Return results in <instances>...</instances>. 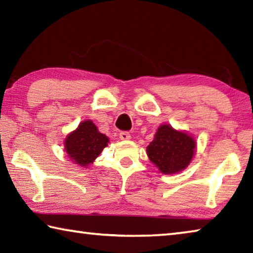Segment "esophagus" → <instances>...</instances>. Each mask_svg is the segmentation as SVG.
<instances>
[{"label": "esophagus", "instance_id": "obj_1", "mask_svg": "<svg viewBox=\"0 0 253 253\" xmlns=\"http://www.w3.org/2000/svg\"><path fill=\"white\" fill-rule=\"evenodd\" d=\"M119 138H121L122 140H129L130 134L128 131H122L121 134H119Z\"/></svg>", "mask_w": 253, "mask_h": 253}]
</instances>
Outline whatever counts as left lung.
<instances>
[{"label":"left lung","instance_id":"left-lung-1","mask_svg":"<svg viewBox=\"0 0 253 253\" xmlns=\"http://www.w3.org/2000/svg\"><path fill=\"white\" fill-rule=\"evenodd\" d=\"M196 151L194 137L187 131L176 130L169 124H162L146 153L154 165L163 174H176L185 169Z\"/></svg>","mask_w":253,"mask_h":253}]
</instances>
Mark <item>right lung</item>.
Wrapping results in <instances>:
<instances>
[{
    "label": "right lung",
    "instance_id": "obj_1",
    "mask_svg": "<svg viewBox=\"0 0 253 253\" xmlns=\"http://www.w3.org/2000/svg\"><path fill=\"white\" fill-rule=\"evenodd\" d=\"M109 138L98 130L92 121H83L74 131L69 132L65 139V149L68 157L74 164L88 168L100 155Z\"/></svg>",
    "mask_w": 253,
    "mask_h": 253
}]
</instances>
